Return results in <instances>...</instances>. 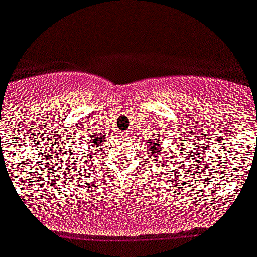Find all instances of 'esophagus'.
Wrapping results in <instances>:
<instances>
[{"label":"esophagus","mask_w":257,"mask_h":257,"mask_svg":"<svg viewBox=\"0 0 257 257\" xmlns=\"http://www.w3.org/2000/svg\"><path fill=\"white\" fill-rule=\"evenodd\" d=\"M124 137H125V139H128V137H129V135H125Z\"/></svg>","instance_id":"1"}]
</instances>
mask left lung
<instances>
[{"mask_svg":"<svg viewBox=\"0 0 257 257\" xmlns=\"http://www.w3.org/2000/svg\"><path fill=\"white\" fill-rule=\"evenodd\" d=\"M147 146H148V148L151 150V158H155V156H159V158H162V156H167V155H163V152H162V151H163V144H162V142H160L158 137L150 139V143H148Z\"/></svg>","mask_w":257,"mask_h":257,"instance_id":"1","label":"left lung"}]
</instances>
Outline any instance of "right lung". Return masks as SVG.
I'll list each match as a JSON object with an SVG mask.
<instances>
[{
  "mask_svg": "<svg viewBox=\"0 0 257 257\" xmlns=\"http://www.w3.org/2000/svg\"><path fill=\"white\" fill-rule=\"evenodd\" d=\"M105 139H107L106 136V133H95V135H90V142L89 144L91 147H98V146H101L103 142H105ZM93 150H95V148H90V152ZM89 151V150H87ZM87 155H89V152H87Z\"/></svg>",
  "mask_w": 257,
  "mask_h": 257,
  "instance_id": "1",
  "label": "right lung"
}]
</instances>
